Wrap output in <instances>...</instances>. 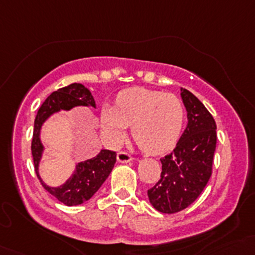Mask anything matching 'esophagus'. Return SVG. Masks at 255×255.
Here are the masks:
<instances>
[{"mask_svg": "<svg viewBox=\"0 0 255 255\" xmlns=\"http://www.w3.org/2000/svg\"><path fill=\"white\" fill-rule=\"evenodd\" d=\"M117 160L120 161V163H129V161L132 160V156H130L127 151H120V153L117 154Z\"/></svg>", "mask_w": 255, "mask_h": 255, "instance_id": "1", "label": "esophagus"}]
</instances>
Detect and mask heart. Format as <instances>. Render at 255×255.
Here are the masks:
<instances>
[{"mask_svg":"<svg viewBox=\"0 0 255 255\" xmlns=\"http://www.w3.org/2000/svg\"><path fill=\"white\" fill-rule=\"evenodd\" d=\"M184 120V105L179 97L142 87L120 92L116 107L106 105L101 112L110 142H120L128 126H132L133 139L148 154H161L173 148Z\"/></svg>","mask_w":255,"mask_h":255,"instance_id":"1","label":"heart"}]
</instances>
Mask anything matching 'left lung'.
<instances>
[{
	"mask_svg": "<svg viewBox=\"0 0 255 255\" xmlns=\"http://www.w3.org/2000/svg\"><path fill=\"white\" fill-rule=\"evenodd\" d=\"M181 99L189 123L174 150L160 159V177L148 190L150 204L163 213H176L189 207L212 174L217 142L215 120L204 104L182 87Z\"/></svg>",
	"mask_w": 255,
	"mask_h": 255,
	"instance_id": "1",
	"label": "left lung"
}]
</instances>
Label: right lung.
<instances>
[{
  "instance_id": "1",
  "label": "right lung",
  "mask_w": 255,
  "mask_h": 255,
  "mask_svg": "<svg viewBox=\"0 0 255 255\" xmlns=\"http://www.w3.org/2000/svg\"><path fill=\"white\" fill-rule=\"evenodd\" d=\"M76 106H90L94 109L96 107L91 92L84 85L71 84L49 95L35 116L32 139V155L38 179L49 194L53 195L66 206H76L91 199L95 192L106 181L116 164V151L102 149L95 158L78 163L70 179L66 180L65 184L60 186L50 187L40 179L38 168L44 150L39 137L42 125L53 113L59 112L60 110L69 111Z\"/></svg>"
}]
</instances>
